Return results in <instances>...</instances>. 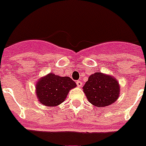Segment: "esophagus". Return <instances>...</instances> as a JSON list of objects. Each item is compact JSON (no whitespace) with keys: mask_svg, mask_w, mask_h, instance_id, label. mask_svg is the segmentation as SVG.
Instances as JSON below:
<instances>
[{"mask_svg":"<svg viewBox=\"0 0 146 146\" xmlns=\"http://www.w3.org/2000/svg\"><path fill=\"white\" fill-rule=\"evenodd\" d=\"M76 85L78 87H82V82L81 81H77Z\"/></svg>","mask_w":146,"mask_h":146,"instance_id":"esophagus-1","label":"esophagus"}]
</instances>
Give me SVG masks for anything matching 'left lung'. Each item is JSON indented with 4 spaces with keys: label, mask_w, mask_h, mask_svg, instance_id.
Returning a JSON list of instances; mask_svg holds the SVG:
<instances>
[{
    "label": "left lung",
    "mask_w": 146,
    "mask_h": 146,
    "mask_svg": "<svg viewBox=\"0 0 146 146\" xmlns=\"http://www.w3.org/2000/svg\"><path fill=\"white\" fill-rule=\"evenodd\" d=\"M82 88L88 101L100 107L115 103L120 94L118 82L114 77L99 72L90 76Z\"/></svg>",
    "instance_id": "1"
}]
</instances>
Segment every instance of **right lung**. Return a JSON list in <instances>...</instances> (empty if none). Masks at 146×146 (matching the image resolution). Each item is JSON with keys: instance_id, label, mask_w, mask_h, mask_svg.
I'll list each match as a JSON object with an SVG mask.
<instances>
[{"instance_id": "1", "label": "right lung", "mask_w": 146, "mask_h": 146, "mask_svg": "<svg viewBox=\"0 0 146 146\" xmlns=\"http://www.w3.org/2000/svg\"><path fill=\"white\" fill-rule=\"evenodd\" d=\"M76 86V82L70 77H61L50 73L37 82L36 97L45 106H56L64 101L70 90Z\"/></svg>"}]
</instances>
